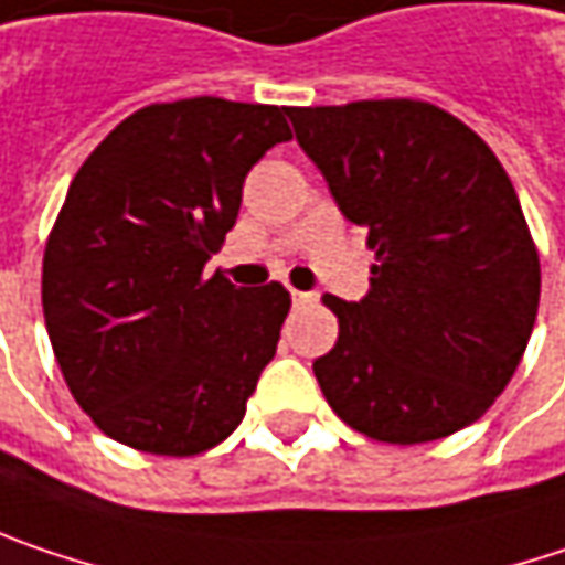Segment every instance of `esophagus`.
<instances>
[{"instance_id": "1", "label": "esophagus", "mask_w": 565, "mask_h": 565, "mask_svg": "<svg viewBox=\"0 0 565 565\" xmlns=\"http://www.w3.org/2000/svg\"><path fill=\"white\" fill-rule=\"evenodd\" d=\"M315 296L311 292H299V289H292V302L296 305H302V302H311Z\"/></svg>"}]
</instances>
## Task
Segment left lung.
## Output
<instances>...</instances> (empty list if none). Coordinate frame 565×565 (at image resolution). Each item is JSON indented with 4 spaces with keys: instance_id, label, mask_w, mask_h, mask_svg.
I'll return each instance as SVG.
<instances>
[{
    "instance_id": "left-lung-1",
    "label": "left lung",
    "mask_w": 565,
    "mask_h": 565,
    "mask_svg": "<svg viewBox=\"0 0 565 565\" xmlns=\"http://www.w3.org/2000/svg\"><path fill=\"white\" fill-rule=\"evenodd\" d=\"M341 212L376 250L360 302L324 296L338 343L315 376L353 430L427 444L511 383L541 302V257L499 157L422 99L286 108Z\"/></svg>"
}]
</instances>
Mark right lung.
<instances>
[{"label": "right lung", "instance_id": "right-lung-1", "mask_svg": "<svg viewBox=\"0 0 565 565\" xmlns=\"http://www.w3.org/2000/svg\"><path fill=\"white\" fill-rule=\"evenodd\" d=\"M286 108L153 102L86 157L51 227L41 305L63 380L111 440L157 457L212 450L244 422L289 292L205 276Z\"/></svg>", "mask_w": 565, "mask_h": 565}]
</instances>
